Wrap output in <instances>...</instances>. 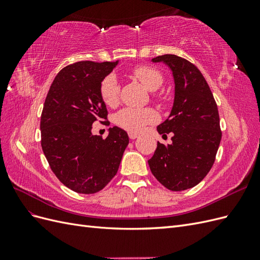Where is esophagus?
<instances>
[{"label": "esophagus", "instance_id": "esophagus-1", "mask_svg": "<svg viewBox=\"0 0 260 260\" xmlns=\"http://www.w3.org/2000/svg\"><path fill=\"white\" fill-rule=\"evenodd\" d=\"M128 135H129V138L131 140H136L137 138H139V135H137V133H135V132H129Z\"/></svg>", "mask_w": 260, "mask_h": 260}]
</instances>
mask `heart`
I'll return each instance as SVG.
<instances>
[{"instance_id": "1", "label": "heart", "mask_w": 260, "mask_h": 260, "mask_svg": "<svg viewBox=\"0 0 260 260\" xmlns=\"http://www.w3.org/2000/svg\"><path fill=\"white\" fill-rule=\"evenodd\" d=\"M133 77L149 91H156L162 83V76L156 68L147 65L138 66L132 72ZM102 101L109 106L115 107L119 102V83L113 75L105 77L100 85ZM158 116L152 108L124 107L115 116V122L120 128L130 132H141L147 124L157 121Z\"/></svg>"}]
</instances>
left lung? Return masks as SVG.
Masks as SVG:
<instances>
[{
  "label": "left lung",
  "instance_id": "left-lung-1",
  "mask_svg": "<svg viewBox=\"0 0 260 260\" xmlns=\"http://www.w3.org/2000/svg\"><path fill=\"white\" fill-rule=\"evenodd\" d=\"M152 60L171 69L175 101L169 117L157 127L159 135L172 132V143L157 142L148 166L168 190H187L199 184L215 162L221 141L218 107L205 78L192 62L172 54Z\"/></svg>",
  "mask_w": 260,
  "mask_h": 260
}]
</instances>
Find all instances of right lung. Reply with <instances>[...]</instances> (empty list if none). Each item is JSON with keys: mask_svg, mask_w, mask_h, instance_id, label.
I'll return each instance as SVG.
<instances>
[{"mask_svg": "<svg viewBox=\"0 0 260 260\" xmlns=\"http://www.w3.org/2000/svg\"><path fill=\"white\" fill-rule=\"evenodd\" d=\"M117 61H77L62 68L46 95L41 115V146L52 171L70 190L93 194L117 174L129 137L109 128L103 139L92 135V124L107 119L100 95L102 80Z\"/></svg>", "mask_w": 260, "mask_h": 260, "instance_id": "1", "label": "right lung"}]
</instances>
